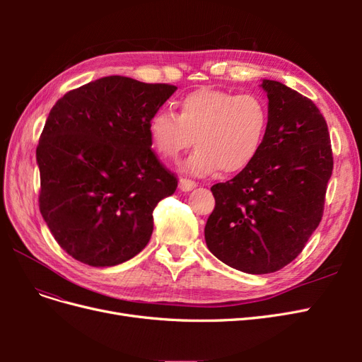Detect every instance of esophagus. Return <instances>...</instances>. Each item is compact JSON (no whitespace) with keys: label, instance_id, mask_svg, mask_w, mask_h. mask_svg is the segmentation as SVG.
Listing matches in <instances>:
<instances>
[{"label":"esophagus","instance_id":"1","mask_svg":"<svg viewBox=\"0 0 362 362\" xmlns=\"http://www.w3.org/2000/svg\"><path fill=\"white\" fill-rule=\"evenodd\" d=\"M178 187L180 190L182 192H190L196 187V182L194 181H190V180H185V178H181L180 182H178Z\"/></svg>","mask_w":362,"mask_h":362}]
</instances>
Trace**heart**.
Wrapping results in <instances>:
<instances>
[{
  "instance_id": "b5f03b06",
  "label": "heart",
  "mask_w": 362,
  "mask_h": 362,
  "mask_svg": "<svg viewBox=\"0 0 362 362\" xmlns=\"http://www.w3.org/2000/svg\"><path fill=\"white\" fill-rule=\"evenodd\" d=\"M269 107L254 93L202 87L181 98L180 113L157 110L148 120L151 145L163 158H177L194 145L181 170L208 177L243 172L257 160L269 129Z\"/></svg>"
}]
</instances>
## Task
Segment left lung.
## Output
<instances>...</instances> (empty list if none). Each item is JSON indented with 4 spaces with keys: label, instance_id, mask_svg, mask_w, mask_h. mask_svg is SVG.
Segmentation results:
<instances>
[{
    "label": "left lung",
    "instance_id": "8db88e82",
    "mask_svg": "<svg viewBox=\"0 0 362 362\" xmlns=\"http://www.w3.org/2000/svg\"><path fill=\"white\" fill-rule=\"evenodd\" d=\"M269 129L257 160L233 180L211 187L216 206L205 243L226 266L264 275L298 257L323 214L334 168L329 131L315 104L273 80Z\"/></svg>",
    "mask_w": 362,
    "mask_h": 362
}]
</instances>
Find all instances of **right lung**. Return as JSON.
<instances>
[{"mask_svg":"<svg viewBox=\"0 0 362 362\" xmlns=\"http://www.w3.org/2000/svg\"><path fill=\"white\" fill-rule=\"evenodd\" d=\"M175 90L112 75L51 108L36 149L39 206L72 258L112 267L148 245L152 211L178 185L151 151L148 120Z\"/></svg>","mask_w":362,"mask_h":362,"instance_id":"1","label":"right lung"}]
</instances>
